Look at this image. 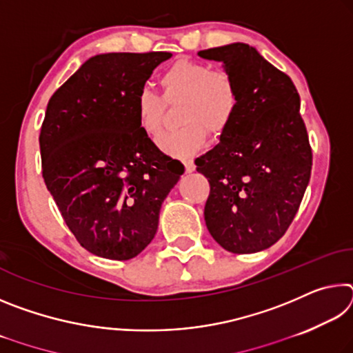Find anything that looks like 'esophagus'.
Wrapping results in <instances>:
<instances>
[{
	"instance_id": "1",
	"label": "esophagus",
	"mask_w": 353,
	"mask_h": 353,
	"mask_svg": "<svg viewBox=\"0 0 353 353\" xmlns=\"http://www.w3.org/2000/svg\"><path fill=\"white\" fill-rule=\"evenodd\" d=\"M183 165H185V171H187V172H193L194 171V162L191 159L183 160Z\"/></svg>"
}]
</instances>
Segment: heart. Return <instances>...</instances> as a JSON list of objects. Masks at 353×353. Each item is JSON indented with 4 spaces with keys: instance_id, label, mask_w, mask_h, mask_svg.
Segmentation results:
<instances>
[{
    "instance_id": "b5f03b06",
    "label": "heart",
    "mask_w": 353,
    "mask_h": 353,
    "mask_svg": "<svg viewBox=\"0 0 353 353\" xmlns=\"http://www.w3.org/2000/svg\"><path fill=\"white\" fill-rule=\"evenodd\" d=\"M162 97L141 90L135 99L140 129L157 140L165 130L166 104L179 107L183 126L166 134L160 148L174 157H191L204 148L207 132L219 135L229 128L240 104L235 77L225 70H210L207 63L179 59L159 76Z\"/></svg>"
}]
</instances>
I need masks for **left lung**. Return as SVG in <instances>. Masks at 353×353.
<instances>
[{"instance_id":"left-lung-1","label":"left lung","mask_w":353,"mask_h":353,"mask_svg":"<svg viewBox=\"0 0 353 353\" xmlns=\"http://www.w3.org/2000/svg\"><path fill=\"white\" fill-rule=\"evenodd\" d=\"M235 77L240 104L219 143L194 160L210 183L204 216L219 246L252 254L288 230L312 174L301 98L283 71L246 43L199 51Z\"/></svg>"}]
</instances>
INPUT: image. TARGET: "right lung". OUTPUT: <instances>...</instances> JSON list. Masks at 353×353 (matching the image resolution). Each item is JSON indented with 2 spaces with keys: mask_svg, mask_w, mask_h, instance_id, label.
Masks as SVG:
<instances>
[{
  "mask_svg": "<svg viewBox=\"0 0 353 353\" xmlns=\"http://www.w3.org/2000/svg\"><path fill=\"white\" fill-rule=\"evenodd\" d=\"M171 56L90 57L48 103L39 137L46 188L77 243L103 259H134L152 241L162 202L185 171L135 115L137 94Z\"/></svg>",
  "mask_w": 353,
  "mask_h": 353,
  "instance_id": "add662e5",
  "label": "right lung"
}]
</instances>
